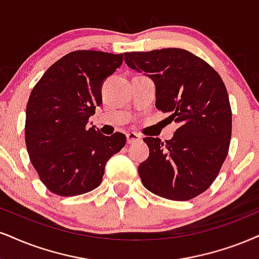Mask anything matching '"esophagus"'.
Instances as JSON below:
<instances>
[{
  "label": "esophagus",
  "mask_w": 259,
  "mask_h": 259,
  "mask_svg": "<svg viewBox=\"0 0 259 259\" xmlns=\"http://www.w3.org/2000/svg\"><path fill=\"white\" fill-rule=\"evenodd\" d=\"M126 137H127V143H128V144H135V143H138V142H140V136L139 135H137V133H135V132H128L126 135Z\"/></svg>",
  "instance_id": "esophagus-1"
}]
</instances>
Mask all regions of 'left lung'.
Instances as JSON below:
<instances>
[{"label":"left lung","mask_w":259,"mask_h":259,"mask_svg":"<svg viewBox=\"0 0 259 259\" xmlns=\"http://www.w3.org/2000/svg\"><path fill=\"white\" fill-rule=\"evenodd\" d=\"M124 62L155 82L156 108L179 124L170 140L144 138L150 152L138 167L142 183L167 199H192L210 187L228 154L232 110L221 76L179 48L124 53Z\"/></svg>","instance_id":"obj_1"}]
</instances>
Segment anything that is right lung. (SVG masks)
Returning a JSON list of instances; mask_svg holds the SVG:
<instances>
[{
  "label": "right lung",
  "instance_id": "add662e5",
  "mask_svg": "<svg viewBox=\"0 0 259 259\" xmlns=\"http://www.w3.org/2000/svg\"><path fill=\"white\" fill-rule=\"evenodd\" d=\"M122 54L76 50L48 68L26 107L25 142L31 163L53 193L79 196L102 183L122 133L103 136L89 119L102 103V85L122 65Z\"/></svg>",
  "mask_w": 259,
  "mask_h": 259
}]
</instances>
